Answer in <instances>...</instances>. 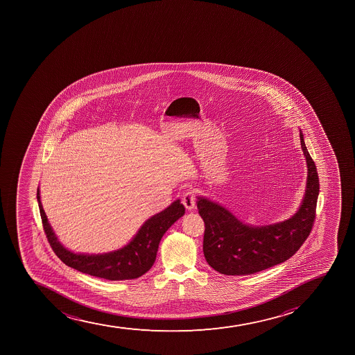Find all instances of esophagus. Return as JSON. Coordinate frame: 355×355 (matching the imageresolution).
Returning <instances> with one entry per match:
<instances>
[{
    "mask_svg": "<svg viewBox=\"0 0 355 355\" xmlns=\"http://www.w3.org/2000/svg\"><path fill=\"white\" fill-rule=\"evenodd\" d=\"M196 200H197V198H196L193 191L189 190L184 193L182 202H183L187 211H193L196 208Z\"/></svg>",
    "mask_w": 355,
    "mask_h": 355,
    "instance_id": "obj_1",
    "label": "esophagus"
}]
</instances>
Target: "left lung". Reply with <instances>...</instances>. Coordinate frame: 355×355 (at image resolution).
<instances>
[{
    "instance_id": "obj_1",
    "label": "left lung",
    "mask_w": 355,
    "mask_h": 355,
    "mask_svg": "<svg viewBox=\"0 0 355 355\" xmlns=\"http://www.w3.org/2000/svg\"><path fill=\"white\" fill-rule=\"evenodd\" d=\"M300 140L308 175L302 202L291 218L273 225H246L218 202L198 197L197 207L205 222V258L218 273L249 275L267 270L294 256L308 239L315 221L320 180L301 130Z\"/></svg>"
}]
</instances>
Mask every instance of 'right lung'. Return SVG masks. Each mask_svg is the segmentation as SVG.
<instances>
[{
  "mask_svg": "<svg viewBox=\"0 0 355 355\" xmlns=\"http://www.w3.org/2000/svg\"><path fill=\"white\" fill-rule=\"evenodd\" d=\"M37 200L46 237L56 256L67 266L82 273L111 281L132 280L147 273L156 260L162 237L178 218L185 214L184 205L177 199L164 211L148 218L126 245L111 252L89 254L73 252L59 242L42 208L39 187Z\"/></svg>",
  "mask_w": 355,
  "mask_h": 355,
  "instance_id": "1",
  "label": "right lung"
}]
</instances>
